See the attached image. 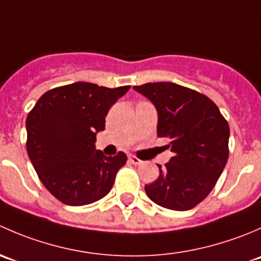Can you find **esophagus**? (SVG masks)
<instances>
[{
    "mask_svg": "<svg viewBox=\"0 0 261 261\" xmlns=\"http://www.w3.org/2000/svg\"><path fill=\"white\" fill-rule=\"evenodd\" d=\"M128 160L131 162V164H135V165L143 164V160L139 159V158L135 156V155H128Z\"/></svg>",
    "mask_w": 261,
    "mask_h": 261,
    "instance_id": "34e87169",
    "label": "esophagus"
}]
</instances>
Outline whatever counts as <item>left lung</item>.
Listing matches in <instances>:
<instances>
[{
	"label": "left lung",
	"instance_id": "1",
	"mask_svg": "<svg viewBox=\"0 0 261 261\" xmlns=\"http://www.w3.org/2000/svg\"><path fill=\"white\" fill-rule=\"evenodd\" d=\"M134 89L152 102L158 136L172 140L174 154L164 169L158 165L159 177L145 186L147 197L164 208L192 210L208 196L227 163V121L208 97L179 84L156 82Z\"/></svg>",
	"mask_w": 261,
	"mask_h": 261
}]
</instances>
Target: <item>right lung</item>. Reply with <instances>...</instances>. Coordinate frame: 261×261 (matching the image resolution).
<instances>
[{
	"mask_svg": "<svg viewBox=\"0 0 261 261\" xmlns=\"http://www.w3.org/2000/svg\"><path fill=\"white\" fill-rule=\"evenodd\" d=\"M130 86L107 88L75 82L45 92L26 118V150L46 189L68 206H84L111 191L125 152L96 150L110 107Z\"/></svg>",
	"mask_w": 261,
	"mask_h": 261,
	"instance_id": "right-lung-1",
	"label": "right lung"
}]
</instances>
